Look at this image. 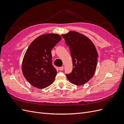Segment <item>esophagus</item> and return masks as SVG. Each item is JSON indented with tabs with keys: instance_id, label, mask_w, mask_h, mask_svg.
<instances>
[{
	"instance_id": "1",
	"label": "esophagus",
	"mask_w": 124,
	"mask_h": 124,
	"mask_svg": "<svg viewBox=\"0 0 124 124\" xmlns=\"http://www.w3.org/2000/svg\"><path fill=\"white\" fill-rule=\"evenodd\" d=\"M63 68H64V67L62 66V67H59V70L60 71H62V70L63 69Z\"/></svg>"
}]
</instances>
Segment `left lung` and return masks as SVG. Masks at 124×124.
Masks as SVG:
<instances>
[{
  "label": "left lung",
  "instance_id": "8db88e82",
  "mask_svg": "<svg viewBox=\"0 0 124 124\" xmlns=\"http://www.w3.org/2000/svg\"><path fill=\"white\" fill-rule=\"evenodd\" d=\"M69 46L72 59V72L66 74L68 80L77 85H82L95 74L98 53L92 41L84 35L74 31L62 35Z\"/></svg>",
  "mask_w": 124,
  "mask_h": 124
}]
</instances>
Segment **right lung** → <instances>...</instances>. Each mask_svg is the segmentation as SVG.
<instances>
[{
	"instance_id": "obj_1",
	"label": "right lung",
	"mask_w": 124,
	"mask_h": 124,
	"mask_svg": "<svg viewBox=\"0 0 124 124\" xmlns=\"http://www.w3.org/2000/svg\"><path fill=\"white\" fill-rule=\"evenodd\" d=\"M62 39L56 33L39 36L29 45L22 62L25 78L33 87L43 89L54 82L57 71L52 65L51 51Z\"/></svg>"
}]
</instances>
